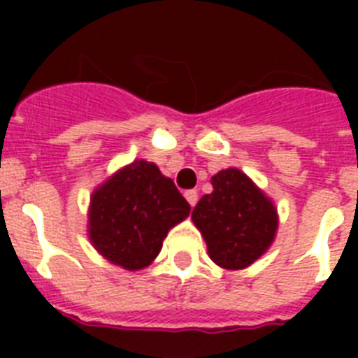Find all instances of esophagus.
<instances>
[{
    "instance_id": "obj_1",
    "label": "esophagus",
    "mask_w": 358,
    "mask_h": 358,
    "mask_svg": "<svg viewBox=\"0 0 358 358\" xmlns=\"http://www.w3.org/2000/svg\"><path fill=\"white\" fill-rule=\"evenodd\" d=\"M184 196H185V199H187V202H189V204H191V208L195 206L196 201H199V193H196L195 189H187L184 193Z\"/></svg>"
}]
</instances>
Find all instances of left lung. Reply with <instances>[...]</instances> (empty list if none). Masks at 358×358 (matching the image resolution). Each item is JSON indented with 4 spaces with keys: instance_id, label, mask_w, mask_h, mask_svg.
Masks as SVG:
<instances>
[{
    "instance_id": "left-lung-1",
    "label": "left lung",
    "mask_w": 358,
    "mask_h": 358,
    "mask_svg": "<svg viewBox=\"0 0 358 358\" xmlns=\"http://www.w3.org/2000/svg\"><path fill=\"white\" fill-rule=\"evenodd\" d=\"M212 185L191 215L206 239L208 255L227 269L250 266L275 238L277 210L238 169L217 173Z\"/></svg>"
}]
</instances>
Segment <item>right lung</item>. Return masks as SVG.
<instances>
[{
	"instance_id": "right-lung-1",
	"label": "right lung",
	"mask_w": 358,
	"mask_h": 358,
	"mask_svg": "<svg viewBox=\"0 0 358 358\" xmlns=\"http://www.w3.org/2000/svg\"><path fill=\"white\" fill-rule=\"evenodd\" d=\"M189 210L154 163L134 162L92 193L89 236L109 262L137 271L159 255L169 230Z\"/></svg>"
}]
</instances>
